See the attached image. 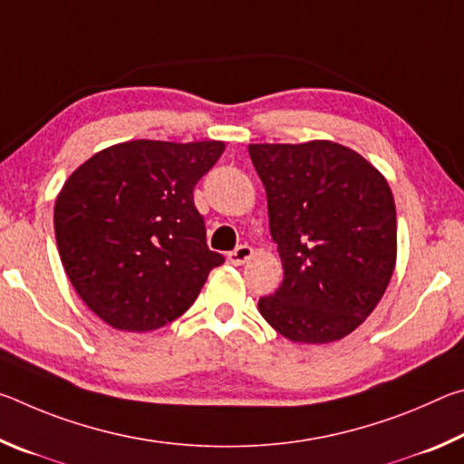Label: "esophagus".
<instances>
[{
	"label": "esophagus",
	"mask_w": 464,
	"mask_h": 464,
	"mask_svg": "<svg viewBox=\"0 0 464 464\" xmlns=\"http://www.w3.org/2000/svg\"><path fill=\"white\" fill-rule=\"evenodd\" d=\"M251 257H254V247L239 246L237 249H233L231 254H229V262L233 266H243V264H247Z\"/></svg>",
	"instance_id": "34e87169"
}]
</instances>
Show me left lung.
<instances>
[{"mask_svg":"<svg viewBox=\"0 0 464 464\" xmlns=\"http://www.w3.org/2000/svg\"><path fill=\"white\" fill-rule=\"evenodd\" d=\"M247 149L285 268L280 288L257 309L290 342L342 340L374 311L395 270L397 213L387 179L334 140Z\"/></svg>","mask_w":464,"mask_h":464,"instance_id":"left-lung-1","label":"left lung"}]
</instances>
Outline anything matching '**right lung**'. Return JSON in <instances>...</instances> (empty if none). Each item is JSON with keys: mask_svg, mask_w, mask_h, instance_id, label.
Instances as JSON below:
<instances>
[{"mask_svg": "<svg viewBox=\"0 0 464 464\" xmlns=\"http://www.w3.org/2000/svg\"><path fill=\"white\" fill-rule=\"evenodd\" d=\"M223 151V140H127L92 155L63 184L54 202L63 268L108 325H168L225 262L207 246L192 194Z\"/></svg>", "mask_w": 464, "mask_h": 464, "instance_id": "1", "label": "right lung"}]
</instances>
